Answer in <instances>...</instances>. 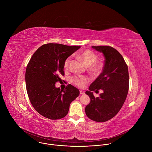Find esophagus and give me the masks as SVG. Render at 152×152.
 Listing matches in <instances>:
<instances>
[{
    "instance_id": "esophagus-1",
    "label": "esophagus",
    "mask_w": 152,
    "mask_h": 152,
    "mask_svg": "<svg viewBox=\"0 0 152 152\" xmlns=\"http://www.w3.org/2000/svg\"><path fill=\"white\" fill-rule=\"evenodd\" d=\"M85 94V91L83 90H80V94Z\"/></svg>"
}]
</instances>
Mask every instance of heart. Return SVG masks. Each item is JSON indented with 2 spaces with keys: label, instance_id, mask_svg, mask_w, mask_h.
<instances>
[{
  "label": "heart",
  "instance_id": "b5f03b06",
  "mask_svg": "<svg viewBox=\"0 0 152 152\" xmlns=\"http://www.w3.org/2000/svg\"><path fill=\"white\" fill-rule=\"evenodd\" d=\"M78 57L89 66V70L95 73H99L103 68V63L97 61V55L92 50L86 49L78 54ZM72 57L69 56L64 61V67L67 68L71 62ZM71 82L79 87H83L89 80L88 77L85 76H73L70 79Z\"/></svg>",
  "mask_w": 152,
  "mask_h": 152
}]
</instances>
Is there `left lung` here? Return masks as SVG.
<instances>
[{
	"instance_id": "left-lung-1",
	"label": "left lung",
	"mask_w": 152,
	"mask_h": 152,
	"mask_svg": "<svg viewBox=\"0 0 152 152\" xmlns=\"http://www.w3.org/2000/svg\"><path fill=\"white\" fill-rule=\"evenodd\" d=\"M92 48L102 52L105 60L102 72L86 91L91 101L85 107V113L93 121L105 122L117 114L125 102L129 84L128 67L122 55L113 47ZM100 89L104 92L95 98L92 91Z\"/></svg>"
}]
</instances>
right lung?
Masks as SVG:
<instances>
[{
	"mask_svg": "<svg viewBox=\"0 0 152 152\" xmlns=\"http://www.w3.org/2000/svg\"><path fill=\"white\" fill-rule=\"evenodd\" d=\"M80 46L48 43L39 47L32 56L26 69L27 93L34 109L51 120L66 117L71 102L79 90L71 84L61 90L55 83L64 76V61Z\"/></svg>",
	"mask_w": 152,
	"mask_h": 152,
	"instance_id": "right-lung-1",
	"label": "right lung"
}]
</instances>
